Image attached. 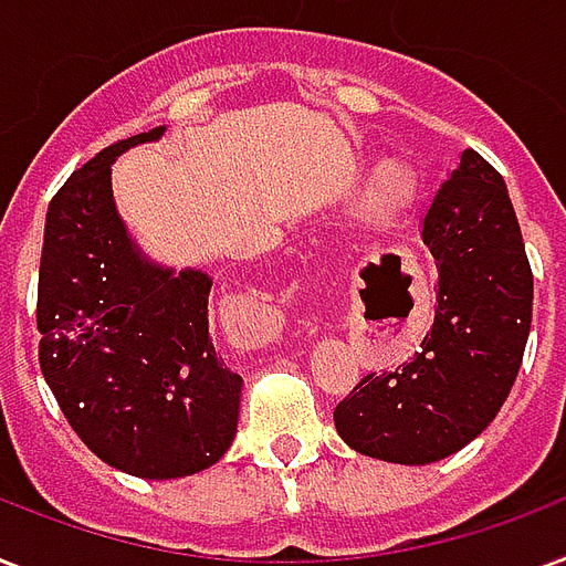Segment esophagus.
<instances>
[{"label": "esophagus", "mask_w": 566, "mask_h": 566, "mask_svg": "<svg viewBox=\"0 0 566 566\" xmlns=\"http://www.w3.org/2000/svg\"><path fill=\"white\" fill-rule=\"evenodd\" d=\"M283 324L286 318L271 295L244 297L223 315V331L242 348H262V345L277 343Z\"/></svg>", "instance_id": "esophagus-1"}]
</instances>
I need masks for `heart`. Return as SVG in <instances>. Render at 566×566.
Here are the masks:
<instances>
[{
    "mask_svg": "<svg viewBox=\"0 0 566 566\" xmlns=\"http://www.w3.org/2000/svg\"><path fill=\"white\" fill-rule=\"evenodd\" d=\"M387 182L389 186H396V177H392V174H387Z\"/></svg>",
    "mask_w": 566,
    "mask_h": 566,
    "instance_id": "1",
    "label": "heart"
}]
</instances>
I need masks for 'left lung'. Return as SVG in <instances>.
<instances>
[{"instance_id":"1","label":"left lung","mask_w":566,"mask_h":566,"mask_svg":"<svg viewBox=\"0 0 566 566\" xmlns=\"http://www.w3.org/2000/svg\"><path fill=\"white\" fill-rule=\"evenodd\" d=\"M437 306L419 352L366 375L333 410L354 451L422 467L472 442L505 405L532 327L534 277L502 174L463 150L422 214Z\"/></svg>"}]
</instances>
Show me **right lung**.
I'll use <instances>...</instances> for the list:
<instances>
[{
	"mask_svg": "<svg viewBox=\"0 0 566 566\" xmlns=\"http://www.w3.org/2000/svg\"><path fill=\"white\" fill-rule=\"evenodd\" d=\"M161 133L105 147L59 188L38 274V360L61 413L99 461L150 481L221 461L242 398L209 336L212 280L147 260L117 214L112 161Z\"/></svg>",
	"mask_w": 566,
	"mask_h": 566,
	"instance_id": "1",
	"label": "right lung"
}]
</instances>
